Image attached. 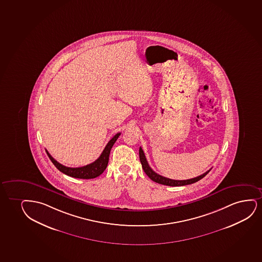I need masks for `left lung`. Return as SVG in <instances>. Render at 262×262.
I'll list each match as a JSON object with an SVG mask.
<instances>
[{"instance_id":"obj_1","label":"left lung","mask_w":262,"mask_h":262,"mask_svg":"<svg viewBox=\"0 0 262 262\" xmlns=\"http://www.w3.org/2000/svg\"><path fill=\"white\" fill-rule=\"evenodd\" d=\"M139 157L140 161L142 163L143 171L145 172L146 174L149 176V178H150V180H152L153 182H158L159 184H163V185L176 187V186H184L192 184L194 182H199V180L204 178V177L210 172V170H211V169H210V170H208V171L205 172V173H203V174L198 176V177H195V178H192V179L183 180V181L169 179V178H166V177H164V176H159V173L154 172L152 169L150 168V166H149V164L147 162V159H146L143 149H142L141 147H140L139 149Z\"/></svg>"}]
</instances>
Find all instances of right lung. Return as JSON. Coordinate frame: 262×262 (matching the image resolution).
<instances>
[{
  "mask_svg": "<svg viewBox=\"0 0 262 262\" xmlns=\"http://www.w3.org/2000/svg\"><path fill=\"white\" fill-rule=\"evenodd\" d=\"M119 136H120V133H118L113 136L112 139L110 140L109 143H107L103 152L100 155L99 158L96 159V161H94L90 165L81 166V167H67V166H63L62 164L57 162L56 159H54L50 153L46 150L47 154L56 168L58 169L60 172H63L64 174L73 177V178H79V179H93V178L99 176L100 174H102L103 171L105 170L108 162H109L111 149L113 148V144L115 143L117 139L119 138Z\"/></svg>",
  "mask_w": 262,
  "mask_h": 262,
  "instance_id": "right-lung-1",
  "label": "right lung"
}]
</instances>
